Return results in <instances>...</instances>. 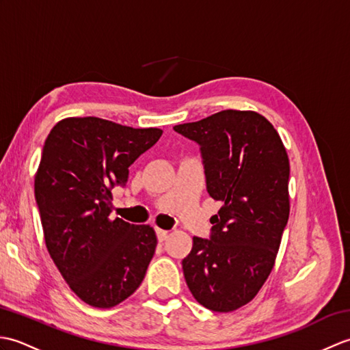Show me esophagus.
Returning <instances> with one entry per match:
<instances>
[{"label": "esophagus", "mask_w": 350, "mask_h": 350, "mask_svg": "<svg viewBox=\"0 0 350 350\" xmlns=\"http://www.w3.org/2000/svg\"><path fill=\"white\" fill-rule=\"evenodd\" d=\"M156 234H158V239L159 242H163L168 237V232L167 230H162V228H156Z\"/></svg>", "instance_id": "1"}]
</instances>
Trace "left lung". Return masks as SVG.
<instances>
[{"mask_svg":"<svg viewBox=\"0 0 350 350\" xmlns=\"http://www.w3.org/2000/svg\"><path fill=\"white\" fill-rule=\"evenodd\" d=\"M174 131L202 146L207 192L222 202L211 239H192L185 280L203 307L230 313L254 299L275 265L290 213L288 156L256 111L226 109Z\"/></svg>","mask_w":350,"mask_h":350,"instance_id":"1","label":"left lung"}]
</instances>
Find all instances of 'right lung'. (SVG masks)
Instances as JSON below:
<instances>
[{"instance_id": "right-lung-1", "label": "right lung", "mask_w": 350, "mask_h": 350, "mask_svg": "<svg viewBox=\"0 0 350 350\" xmlns=\"http://www.w3.org/2000/svg\"><path fill=\"white\" fill-rule=\"evenodd\" d=\"M162 135L99 117H68L51 129L34 177L44 243L81 301L96 308L123 302L143 282L154 254L150 226L111 219L116 185Z\"/></svg>"}]
</instances>
